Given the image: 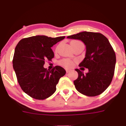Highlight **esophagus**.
I'll return each mask as SVG.
<instances>
[{
  "instance_id": "1",
  "label": "esophagus",
  "mask_w": 126,
  "mask_h": 126,
  "mask_svg": "<svg viewBox=\"0 0 126 126\" xmlns=\"http://www.w3.org/2000/svg\"><path fill=\"white\" fill-rule=\"evenodd\" d=\"M66 71L67 73H68V72H70V69H66Z\"/></svg>"
}]
</instances>
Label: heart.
<instances>
[{"mask_svg": "<svg viewBox=\"0 0 126 126\" xmlns=\"http://www.w3.org/2000/svg\"><path fill=\"white\" fill-rule=\"evenodd\" d=\"M80 43V42L78 41H71V44H72V43ZM61 63L66 67H71L72 65H73V62L69 59L63 60L61 62Z\"/></svg>", "mask_w": 126, "mask_h": 126, "instance_id": "obj_1", "label": "heart"}]
</instances>
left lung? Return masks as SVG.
<instances>
[{
	"instance_id": "1",
	"label": "left lung",
	"mask_w": 126,
	"mask_h": 126,
	"mask_svg": "<svg viewBox=\"0 0 126 126\" xmlns=\"http://www.w3.org/2000/svg\"><path fill=\"white\" fill-rule=\"evenodd\" d=\"M67 38L81 40L86 46L85 57L79 66L88 68V72L75 69L78 72V78L74 81L76 90L88 96L101 94L111 83L116 64V55L109 41L100 33L90 32Z\"/></svg>"
}]
</instances>
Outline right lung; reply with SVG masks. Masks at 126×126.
<instances>
[{"mask_svg": "<svg viewBox=\"0 0 126 126\" xmlns=\"http://www.w3.org/2000/svg\"><path fill=\"white\" fill-rule=\"evenodd\" d=\"M64 38L36 35L21 39L16 46L13 69L21 89L30 97L43 100L55 92L56 85L66 71L60 66L49 70L44 64L54 57L52 47Z\"/></svg>", "mask_w": 126, "mask_h": 126, "instance_id": "1", "label": "right lung"}]
</instances>
